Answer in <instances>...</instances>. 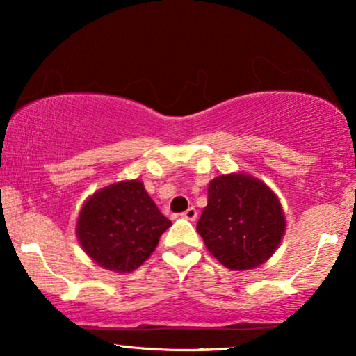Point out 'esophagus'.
Instances as JSON below:
<instances>
[{
  "label": "esophagus",
  "instance_id": "esophagus-1",
  "mask_svg": "<svg viewBox=\"0 0 356 356\" xmlns=\"http://www.w3.org/2000/svg\"><path fill=\"white\" fill-rule=\"evenodd\" d=\"M181 217L183 218H186V220H191V222H194L197 218V211H196V207H189L186 212H183L181 213Z\"/></svg>",
  "mask_w": 356,
  "mask_h": 356
}]
</instances>
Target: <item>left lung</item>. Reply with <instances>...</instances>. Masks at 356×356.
<instances>
[{"mask_svg":"<svg viewBox=\"0 0 356 356\" xmlns=\"http://www.w3.org/2000/svg\"><path fill=\"white\" fill-rule=\"evenodd\" d=\"M207 194L196 230L209 252L232 270L256 269L269 261L286 228L277 194L243 172L218 175Z\"/></svg>","mask_w":356,"mask_h":356,"instance_id":"8db88e82","label":"left lung"}]
</instances>
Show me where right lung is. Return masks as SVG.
<instances>
[{"mask_svg":"<svg viewBox=\"0 0 356 356\" xmlns=\"http://www.w3.org/2000/svg\"><path fill=\"white\" fill-rule=\"evenodd\" d=\"M170 225L140 179H123L86 199L76 236L97 266L129 274L149 259Z\"/></svg>","mask_w":356,"mask_h":356,"instance_id":"obj_1","label":"right lung"}]
</instances>
